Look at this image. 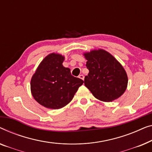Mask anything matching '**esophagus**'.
Wrapping results in <instances>:
<instances>
[{"instance_id":"1","label":"esophagus","mask_w":152,"mask_h":152,"mask_svg":"<svg viewBox=\"0 0 152 152\" xmlns=\"http://www.w3.org/2000/svg\"><path fill=\"white\" fill-rule=\"evenodd\" d=\"M78 78L82 79V80H84V76L83 75V74H80V75L78 76Z\"/></svg>"}]
</instances>
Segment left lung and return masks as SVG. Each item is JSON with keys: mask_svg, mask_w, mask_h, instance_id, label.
Returning <instances> with one entry per match:
<instances>
[{"mask_svg": "<svg viewBox=\"0 0 152 152\" xmlns=\"http://www.w3.org/2000/svg\"><path fill=\"white\" fill-rule=\"evenodd\" d=\"M88 75L85 85L94 96L104 102H111L125 92L128 78L126 72L116 58L103 50L85 54Z\"/></svg>", "mask_w": 152, "mask_h": 152, "instance_id": "left-lung-1", "label": "left lung"}]
</instances>
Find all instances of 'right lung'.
Listing matches in <instances>:
<instances>
[{
  "label": "right lung",
  "instance_id": "right-lung-1",
  "mask_svg": "<svg viewBox=\"0 0 152 152\" xmlns=\"http://www.w3.org/2000/svg\"><path fill=\"white\" fill-rule=\"evenodd\" d=\"M64 57L57 54L46 56L38 66L31 80V91L36 101L50 109H60L74 98L82 79L71 74L63 65Z\"/></svg>",
  "mask_w": 152,
  "mask_h": 152
}]
</instances>
